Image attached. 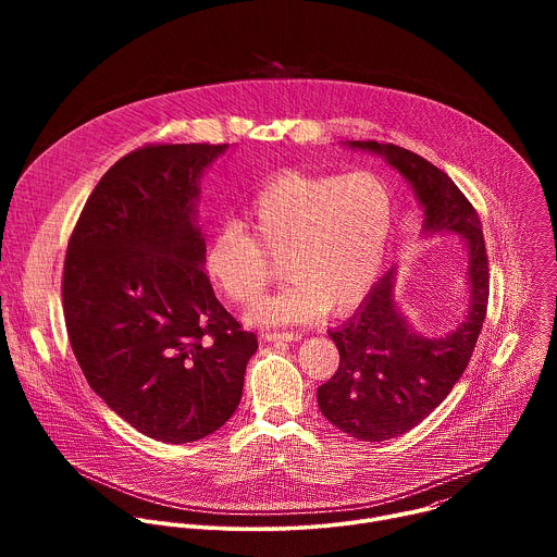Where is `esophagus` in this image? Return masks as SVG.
Masks as SVG:
<instances>
[{
    "label": "esophagus",
    "mask_w": 557,
    "mask_h": 557,
    "mask_svg": "<svg viewBox=\"0 0 557 557\" xmlns=\"http://www.w3.org/2000/svg\"><path fill=\"white\" fill-rule=\"evenodd\" d=\"M264 339L267 342H299L301 335L299 333H267Z\"/></svg>",
    "instance_id": "obj_1"
}]
</instances>
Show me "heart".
<instances>
[{"label": "heart", "mask_w": 557, "mask_h": 557, "mask_svg": "<svg viewBox=\"0 0 557 557\" xmlns=\"http://www.w3.org/2000/svg\"><path fill=\"white\" fill-rule=\"evenodd\" d=\"M394 218L387 183L372 172L280 174L215 228L205 249L209 282L233 304H253L269 284L261 256H280L288 280L249 312L260 326L304 324L357 308L374 286Z\"/></svg>", "instance_id": "b5f03b06"}]
</instances>
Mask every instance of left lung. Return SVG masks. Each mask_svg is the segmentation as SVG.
<instances>
[{
    "label": "left lung",
    "mask_w": 557,
    "mask_h": 557,
    "mask_svg": "<svg viewBox=\"0 0 557 557\" xmlns=\"http://www.w3.org/2000/svg\"><path fill=\"white\" fill-rule=\"evenodd\" d=\"M348 149L381 156L412 187L423 211L421 237H456L465 247V310L443 335L419 333L396 299L392 267L346 324L331 331L339 368L317 387L322 414L342 432L370 443L406 434L443 404L479 342L490 295V269L479 213L454 181L419 153L376 140Z\"/></svg>",
    "instance_id": "obj_1"
}]
</instances>
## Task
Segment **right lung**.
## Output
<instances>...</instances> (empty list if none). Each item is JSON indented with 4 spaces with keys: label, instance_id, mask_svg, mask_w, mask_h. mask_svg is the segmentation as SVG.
<instances>
[{
    "label": "right lung",
    "instance_id": "right-lung-1",
    "mask_svg": "<svg viewBox=\"0 0 557 557\" xmlns=\"http://www.w3.org/2000/svg\"><path fill=\"white\" fill-rule=\"evenodd\" d=\"M228 145H149L106 172L67 243L63 314L90 387L140 434L191 443L240 406L258 350L215 299L200 178Z\"/></svg>",
    "mask_w": 557,
    "mask_h": 557
}]
</instances>
